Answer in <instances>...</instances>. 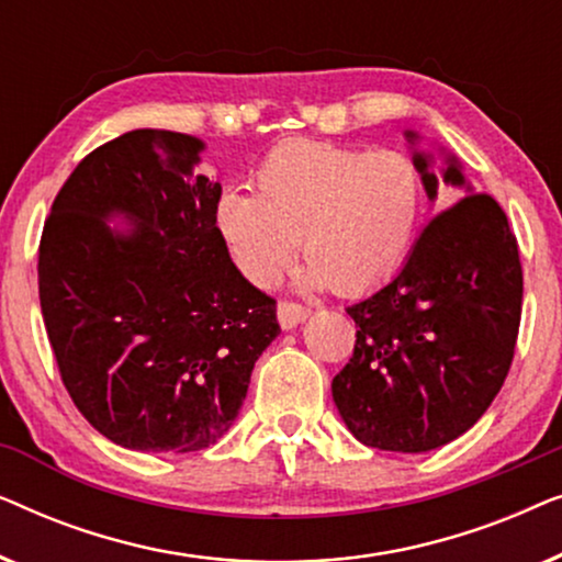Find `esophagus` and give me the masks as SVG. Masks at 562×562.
<instances>
[{"label":"esophagus","mask_w":562,"mask_h":562,"mask_svg":"<svg viewBox=\"0 0 562 562\" xmlns=\"http://www.w3.org/2000/svg\"><path fill=\"white\" fill-rule=\"evenodd\" d=\"M276 314H279L281 327L291 329V327H296L299 322L306 319L310 310H306V306H302V304H296V302H289V299H281L279 306H276Z\"/></svg>","instance_id":"obj_1"}]
</instances>
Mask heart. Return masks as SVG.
I'll return each mask as SVG.
<instances>
[{"mask_svg":"<svg viewBox=\"0 0 562 562\" xmlns=\"http://www.w3.org/2000/svg\"><path fill=\"white\" fill-rule=\"evenodd\" d=\"M256 189L225 191L214 225L258 286L279 279L302 240L304 286L373 289L404 260L425 210V176L412 156L304 137L268 150Z\"/></svg>","mask_w":562,"mask_h":562,"instance_id":"heart-1","label":"heart"}]
</instances>
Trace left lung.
Here are the masks:
<instances>
[{"label": "left lung", "mask_w": 562, "mask_h": 562, "mask_svg": "<svg viewBox=\"0 0 562 562\" xmlns=\"http://www.w3.org/2000/svg\"><path fill=\"white\" fill-rule=\"evenodd\" d=\"M414 160L435 199L429 158ZM442 179L465 196L427 222L386 286L348 306L356 348L333 379V398L368 448L427 452L456 440L483 417L514 360L525 289L517 237L456 158Z\"/></svg>", "instance_id": "obj_1"}]
</instances>
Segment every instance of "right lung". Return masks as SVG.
Returning a JSON list of instances; mask_svg holds the SVG:
<instances>
[{"label":"right lung","mask_w":562,"mask_h":562,"mask_svg":"<svg viewBox=\"0 0 562 562\" xmlns=\"http://www.w3.org/2000/svg\"><path fill=\"white\" fill-rule=\"evenodd\" d=\"M204 143L133 130L60 187L37 248V291L60 381L97 432L127 450L194 452L240 412L276 335L214 225L222 187L196 173ZM122 211L136 227L103 222Z\"/></svg>","instance_id":"add662e5"}]
</instances>
